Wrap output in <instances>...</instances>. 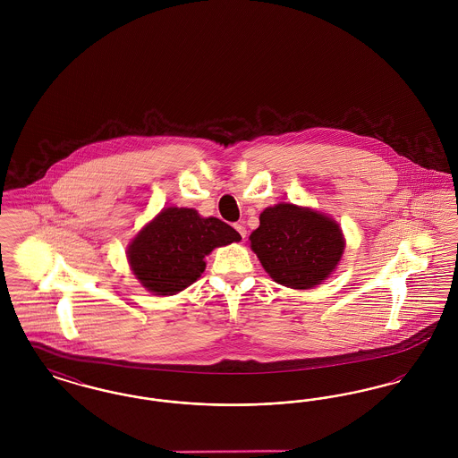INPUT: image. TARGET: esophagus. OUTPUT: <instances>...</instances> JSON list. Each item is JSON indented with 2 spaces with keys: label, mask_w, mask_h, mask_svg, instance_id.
I'll list each match as a JSON object with an SVG mask.
<instances>
[{
  "label": "esophagus",
  "mask_w": 458,
  "mask_h": 458,
  "mask_svg": "<svg viewBox=\"0 0 458 458\" xmlns=\"http://www.w3.org/2000/svg\"><path fill=\"white\" fill-rule=\"evenodd\" d=\"M235 230L239 232L240 237H242V239H245V237H247V228H245L242 223H237V225H235Z\"/></svg>",
  "instance_id": "34e87169"
}]
</instances>
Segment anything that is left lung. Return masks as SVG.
<instances>
[{
    "mask_svg": "<svg viewBox=\"0 0 458 458\" xmlns=\"http://www.w3.org/2000/svg\"><path fill=\"white\" fill-rule=\"evenodd\" d=\"M250 249L266 273L295 290H309L335 271L342 259L345 239L335 219L295 204L266 208L259 228L250 233Z\"/></svg>",
    "mask_w": 458,
    "mask_h": 458,
    "instance_id": "obj_1",
    "label": "left lung"
}]
</instances>
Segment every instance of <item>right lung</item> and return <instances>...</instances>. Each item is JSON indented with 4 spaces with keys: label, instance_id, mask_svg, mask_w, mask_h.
Instances as JSON below:
<instances>
[{
    "label": "right lung",
    "instance_id": "right-lung-1",
    "mask_svg": "<svg viewBox=\"0 0 458 458\" xmlns=\"http://www.w3.org/2000/svg\"><path fill=\"white\" fill-rule=\"evenodd\" d=\"M242 239L218 218L191 208H166L148 223L127 249L131 273L154 295H174L204 273L213 249Z\"/></svg>",
    "mask_w": 458,
    "mask_h": 458
}]
</instances>
